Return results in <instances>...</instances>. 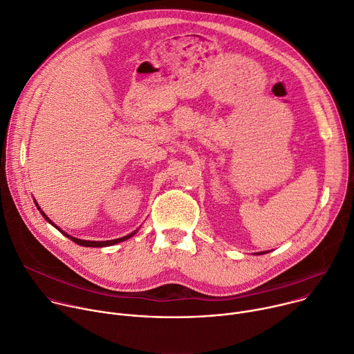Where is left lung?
Returning a JSON list of instances; mask_svg holds the SVG:
<instances>
[{
	"mask_svg": "<svg viewBox=\"0 0 354 354\" xmlns=\"http://www.w3.org/2000/svg\"><path fill=\"white\" fill-rule=\"evenodd\" d=\"M260 254H264V252H260Z\"/></svg>",
	"mask_w": 354,
	"mask_h": 354,
	"instance_id": "1",
	"label": "left lung"
}]
</instances>
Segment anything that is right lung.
<instances>
[{
  "label": "right lung",
  "mask_w": 354,
  "mask_h": 354,
  "mask_svg": "<svg viewBox=\"0 0 354 354\" xmlns=\"http://www.w3.org/2000/svg\"><path fill=\"white\" fill-rule=\"evenodd\" d=\"M38 209H39V206H38ZM41 213H42V216L50 223V224H53L48 217H46V214L41 210ZM56 227V226H55ZM57 229V227H56ZM57 230H60V229H57ZM62 232V230H60ZM63 233V232H62ZM137 233V230L136 232H133L131 234H128V236H124V237H120V239H114V240H109V241H87V240H80V239H76V237H72V236H69V234H66V233H63L65 234L68 239H71L72 241H75L76 244H80V245H84V247H107V245H113V244H117V243H121V241H124V240H127V239H130V237H133L134 234Z\"/></svg>",
  "instance_id": "1"
}]
</instances>
